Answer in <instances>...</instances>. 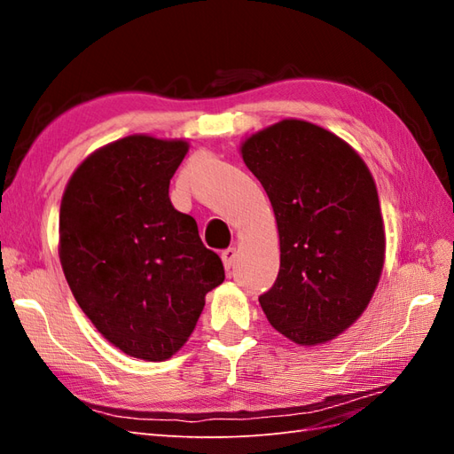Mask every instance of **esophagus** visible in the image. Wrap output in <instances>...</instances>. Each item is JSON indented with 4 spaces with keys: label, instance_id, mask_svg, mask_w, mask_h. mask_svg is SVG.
I'll use <instances>...</instances> for the list:
<instances>
[{
    "label": "esophagus",
    "instance_id": "34e87169",
    "mask_svg": "<svg viewBox=\"0 0 454 454\" xmlns=\"http://www.w3.org/2000/svg\"><path fill=\"white\" fill-rule=\"evenodd\" d=\"M237 248H227L222 252V259H223V265L227 270H231L232 267H235V261H237Z\"/></svg>",
    "mask_w": 454,
    "mask_h": 454
}]
</instances>
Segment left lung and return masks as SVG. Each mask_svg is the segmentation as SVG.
Masks as SVG:
<instances>
[{
  "label": "left lung",
  "mask_w": 454,
  "mask_h": 454,
  "mask_svg": "<svg viewBox=\"0 0 454 454\" xmlns=\"http://www.w3.org/2000/svg\"><path fill=\"white\" fill-rule=\"evenodd\" d=\"M240 153L280 237V270L261 309L297 345H324L360 318L380 280L387 239L373 176L345 140L301 119L252 134Z\"/></svg>",
  "instance_id": "1"
}]
</instances>
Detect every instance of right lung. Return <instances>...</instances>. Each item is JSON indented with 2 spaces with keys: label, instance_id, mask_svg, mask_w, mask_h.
Listing matches in <instances>:
<instances>
[{
  "label": "right lung",
  "instance_id": "obj_1",
  "mask_svg": "<svg viewBox=\"0 0 454 454\" xmlns=\"http://www.w3.org/2000/svg\"><path fill=\"white\" fill-rule=\"evenodd\" d=\"M185 140L147 134L96 149L60 204L59 255L94 327L132 358L168 360L199 322L204 297L225 280L197 222L168 197Z\"/></svg>",
  "mask_w": 454,
  "mask_h": 454
}]
</instances>
